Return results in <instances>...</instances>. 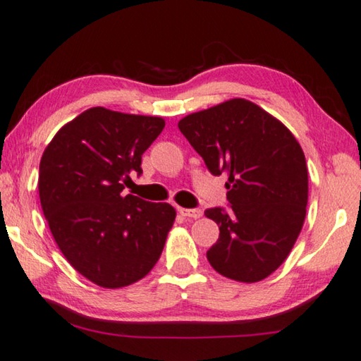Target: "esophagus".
<instances>
[{
    "label": "esophagus",
    "mask_w": 361,
    "mask_h": 361,
    "mask_svg": "<svg viewBox=\"0 0 361 361\" xmlns=\"http://www.w3.org/2000/svg\"><path fill=\"white\" fill-rule=\"evenodd\" d=\"M179 213L184 216V218H190V219H198L202 216V209L198 208H179Z\"/></svg>",
    "instance_id": "1"
}]
</instances>
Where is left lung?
I'll use <instances>...</instances> for the list:
<instances>
[{"mask_svg": "<svg viewBox=\"0 0 361 361\" xmlns=\"http://www.w3.org/2000/svg\"><path fill=\"white\" fill-rule=\"evenodd\" d=\"M179 130L213 176H226L229 209L204 212L219 226L207 252L229 279L258 282L284 263L308 203L303 149L287 127L248 99L234 98L188 114Z\"/></svg>", "mask_w": 361, "mask_h": 361, "instance_id": "1", "label": "left lung"}]
</instances>
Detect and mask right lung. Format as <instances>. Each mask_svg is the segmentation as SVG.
<instances>
[{"mask_svg": "<svg viewBox=\"0 0 361 361\" xmlns=\"http://www.w3.org/2000/svg\"><path fill=\"white\" fill-rule=\"evenodd\" d=\"M164 119L97 106L61 127L43 152V214L72 268L106 289L145 277L161 257L176 209L124 195Z\"/></svg>", "mask_w": 361, "mask_h": 361, "instance_id": "obj_1", "label": "right lung"}]
</instances>
